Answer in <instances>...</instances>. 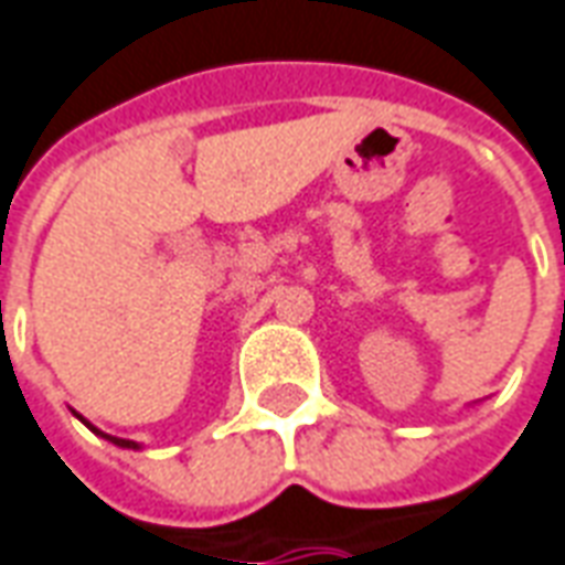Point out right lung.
Returning a JSON list of instances; mask_svg holds the SVG:
<instances>
[{
	"instance_id": "add662e5",
	"label": "right lung",
	"mask_w": 565,
	"mask_h": 565,
	"mask_svg": "<svg viewBox=\"0 0 565 565\" xmlns=\"http://www.w3.org/2000/svg\"><path fill=\"white\" fill-rule=\"evenodd\" d=\"M73 416H76V419L82 422L85 428H90V431L97 434V437H104V440H109V444H116V447H121V449H140V444H137V440H125V437H113V434H104V431H100V428H94V425H90L88 419H82V416H78L76 409H73Z\"/></svg>"
}]
</instances>
